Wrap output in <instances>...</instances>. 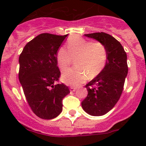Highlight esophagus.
Masks as SVG:
<instances>
[{"label":"esophagus","instance_id":"34e87169","mask_svg":"<svg viewBox=\"0 0 146 146\" xmlns=\"http://www.w3.org/2000/svg\"><path fill=\"white\" fill-rule=\"evenodd\" d=\"M70 90H71V92H75L76 90V88H75V87H71L70 88Z\"/></svg>","mask_w":146,"mask_h":146}]
</instances>
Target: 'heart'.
Wrapping results in <instances>:
<instances>
[{"instance_id":"1","label":"heart","mask_w":146,"mask_h":146,"mask_svg":"<svg viewBox=\"0 0 146 146\" xmlns=\"http://www.w3.org/2000/svg\"><path fill=\"white\" fill-rule=\"evenodd\" d=\"M66 49L59 48L56 53V61L61 71L69 66L72 58H75L76 67L64 71L62 81L66 84L77 86L86 81L87 77L94 78L102 71L108 59V51L104 43L90 42L80 36L70 37L66 42Z\"/></svg>"}]
</instances>
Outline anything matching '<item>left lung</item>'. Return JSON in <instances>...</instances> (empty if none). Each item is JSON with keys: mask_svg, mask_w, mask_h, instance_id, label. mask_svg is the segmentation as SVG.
Wrapping results in <instances>:
<instances>
[{"mask_svg": "<svg viewBox=\"0 0 146 146\" xmlns=\"http://www.w3.org/2000/svg\"><path fill=\"white\" fill-rule=\"evenodd\" d=\"M104 43L108 51L104 68L86 85L88 95L82 107L92 116H102L109 112L119 100L128 74L127 55L121 43L104 32L84 34Z\"/></svg>", "mask_w": 146, "mask_h": 146, "instance_id": "left-lung-1", "label": "left lung"}]
</instances>
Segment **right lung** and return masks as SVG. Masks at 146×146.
Returning <instances> with one entry per match:
<instances>
[{
  "instance_id": "1",
  "label": "right lung",
  "mask_w": 146,
  "mask_h": 146,
  "mask_svg": "<svg viewBox=\"0 0 146 146\" xmlns=\"http://www.w3.org/2000/svg\"><path fill=\"white\" fill-rule=\"evenodd\" d=\"M64 36L41 33L25 46L19 56V78L25 98L40 118L51 119L62 110V100L70 93L64 84H56L60 71L56 53Z\"/></svg>"
}]
</instances>
